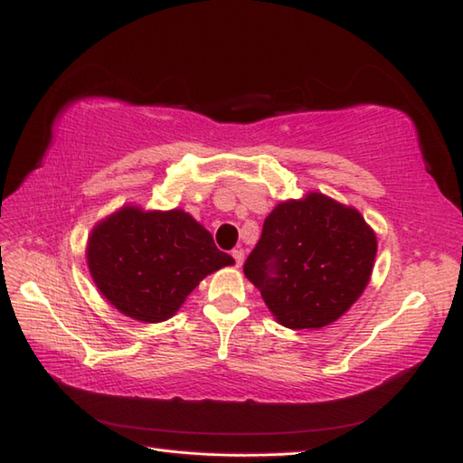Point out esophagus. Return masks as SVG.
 Returning a JSON list of instances; mask_svg holds the SVG:
<instances>
[{
    "label": "esophagus",
    "mask_w": 463,
    "mask_h": 463,
    "mask_svg": "<svg viewBox=\"0 0 463 463\" xmlns=\"http://www.w3.org/2000/svg\"><path fill=\"white\" fill-rule=\"evenodd\" d=\"M232 259H234V263H237V267H241L242 263H245V250L234 249L232 250Z\"/></svg>",
    "instance_id": "1"
}]
</instances>
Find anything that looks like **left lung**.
<instances>
[{
	"mask_svg": "<svg viewBox=\"0 0 463 463\" xmlns=\"http://www.w3.org/2000/svg\"><path fill=\"white\" fill-rule=\"evenodd\" d=\"M374 257L376 234L363 214L309 192L273 208L242 271L277 322L316 330L363 296Z\"/></svg>",
	"mask_w": 463,
	"mask_h": 463,
	"instance_id": "obj_1",
	"label": "left lung"
}]
</instances>
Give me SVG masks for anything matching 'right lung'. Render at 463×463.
Segmentation results:
<instances>
[{
  "instance_id": "add662e5",
  "label": "right lung",
  "mask_w": 463,
  "mask_h": 463,
  "mask_svg": "<svg viewBox=\"0 0 463 463\" xmlns=\"http://www.w3.org/2000/svg\"><path fill=\"white\" fill-rule=\"evenodd\" d=\"M87 263L99 291L146 324L178 312L206 275L232 265L213 234L184 210L123 206L92 229Z\"/></svg>"
}]
</instances>
